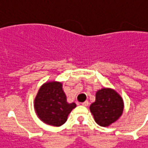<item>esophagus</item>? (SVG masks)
Here are the masks:
<instances>
[{"instance_id":"esophagus-1","label":"esophagus","mask_w":148,"mask_h":148,"mask_svg":"<svg viewBox=\"0 0 148 148\" xmlns=\"http://www.w3.org/2000/svg\"><path fill=\"white\" fill-rule=\"evenodd\" d=\"M82 105L84 106H87L89 105V102L87 101V100H86V101H85V102L82 103Z\"/></svg>"}]
</instances>
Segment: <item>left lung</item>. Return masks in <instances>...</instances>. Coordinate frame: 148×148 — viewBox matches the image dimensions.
I'll use <instances>...</instances> for the list:
<instances>
[{
	"mask_svg": "<svg viewBox=\"0 0 148 148\" xmlns=\"http://www.w3.org/2000/svg\"><path fill=\"white\" fill-rule=\"evenodd\" d=\"M123 100L116 91L103 88L96 93V101L90 106L97 124L109 126L121 116L123 112Z\"/></svg>",
	"mask_w": 148,
	"mask_h": 148,
	"instance_id": "1",
	"label": "left lung"
}]
</instances>
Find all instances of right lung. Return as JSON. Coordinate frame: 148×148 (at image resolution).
Masks as SVG:
<instances>
[{"label": "right lung", "mask_w": 148, "mask_h": 148, "mask_svg": "<svg viewBox=\"0 0 148 148\" xmlns=\"http://www.w3.org/2000/svg\"><path fill=\"white\" fill-rule=\"evenodd\" d=\"M76 107L74 103L67 102L65 93L59 82L45 83L39 89L35 99V109L43 122L60 126L67 121L68 114Z\"/></svg>", "instance_id": "1"}]
</instances>
